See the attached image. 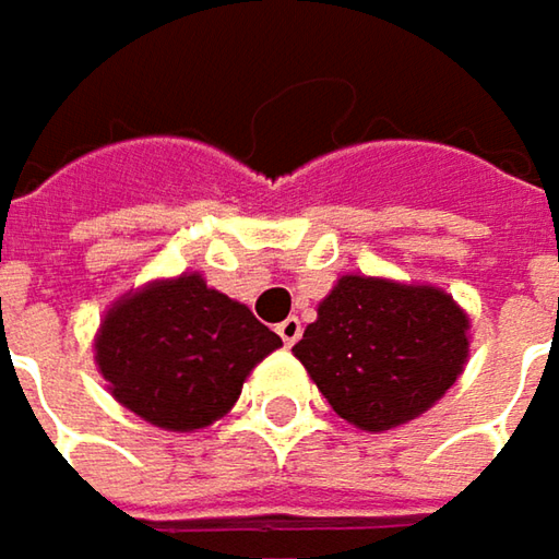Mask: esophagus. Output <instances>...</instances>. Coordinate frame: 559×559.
I'll use <instances>...</instances> for the list:
<instances>
[{
    "label": "esophagus",
    "mask_w": 559,
    "mask_h": 559,
    "mask_svg": "<svg viewBox=\"0 0 559 559\" xmlns=\"http://www.w3.org/2000/svg\"><path fill=\"white\" fill-rule=\"evenodd\" d=\"M276 334L283 337V343H286V346H293V343L301 337V321L299 318H286L283 324H276Z\"/></svg>",
    "instance_id": "esophagus-1"
}]
</instances>
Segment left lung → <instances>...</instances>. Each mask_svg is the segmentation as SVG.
<instances>
[{
    "label": "left lung",
    "mask_w": 559,
    "mask_h": 559,
    "mask_svg": "<svg viewBox=\"0 0 559 559\" xmlns=\"http://www.w3.org/2000/svg\"><path fill=\"white\" fill-rule=\"evenodd\" d=\"M293 353L337 417L384 432L426 414L461 379L471 318L439 286L346 273Z\"/></svg>",
    "instance_id": "obj_1"
}]
</instances>
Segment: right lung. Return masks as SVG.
<instances>
[{"label":"right lung","mask_w":559,"mask_h":559,"mask_svg":"<svg viewBox=\"0 0 559 559\" xmlns=\"http://www.w3.org/2000/svg\"><path fill=\"white\" fill-rule=\"evenodd\" d=\"M283 340L203 273L152 280L100 318L95 366L117 404L168 432H197L238 401Z\"/></svg>","instance_id":"obj_1"}]
</instances>
